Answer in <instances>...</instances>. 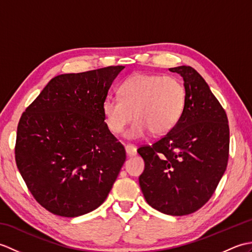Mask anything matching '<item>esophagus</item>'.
<instances>
[{
	"mask_svg": "<svg viewBox=\"0 0 252 252\" xmlns=\"http://www.w3.org/2000/svg\"><path fill=\"white\" fill-rule=\"evenodd\" d=\"M126 153L127 156H135L136 155V147L132 144H127L126 145Z\"/></svg>",
	"mask_w": 252,
	"mask_h": 252,
	"instance_id": "obj_1",
	"label": "esophagus"
}]
</instances>
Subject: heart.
<instances>
[{
  "mask_svg": "<svg viewBox=\"0 0 252 252\" xmlns=\"http://www.w3.org/2000/svg\"><path fill=\"white\" fill-rule=\"evenodd\" d=\"M120 97L107 96L101 105L105 123L114 134H119L135 120L126 136L143 137L149 131L154 136L167 134L183 115L186 89L172 76L135 73L119 87Z\"/></svg>",
  "mask_w": 252,
  "mask_h": 252,
  "instance_id": "obj_1",
  "label": "heart"
}]
</instances>
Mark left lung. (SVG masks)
<instances>
[{
  "label": "left lung",
  "mask_w": 252,
  "mask_h": 252,
  "mask_svg": "<svg viewBox=\"0 0 252 252\" xmlns=\"http://www.w3.org/2000/svg\"><path fill=\"white\" fill-rule=\"evenodd\" d=\"M181 74L186 104L176 126L152 146L137 149L145 162L140 186L149 206L170 216H186L210 199L226 170L229 127L225 110L199 73Z\"/></svg>",
  "instance_id": "8db88e82"
}]
</instances>
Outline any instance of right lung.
<instances>
[{"mask_svg": "<svg viewBox=\"0 0 252 252\" xmlns=\"http://www.w3.org/2000/svg\"><path fill=\"white\" fill-rule=\"evenodd\" d=\"M123 68L60 74L20 118L16 164L32 196L53 215L74 218L98 208L126 161L101 110Z\"/></svg>", "mask_w": 252, "mask_h": 252, "instance_id": "1", "label": "right lung"}]
</instances>
